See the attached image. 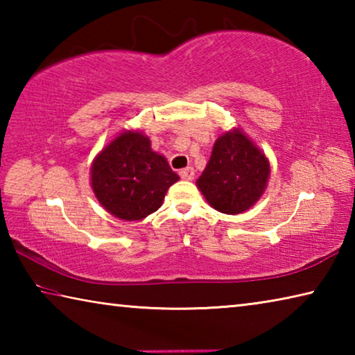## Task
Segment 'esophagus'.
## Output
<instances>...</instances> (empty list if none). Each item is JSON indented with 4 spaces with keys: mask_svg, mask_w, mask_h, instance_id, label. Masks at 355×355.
<instances>
[{
    "mask_svg": "<svg viewBox=\"0 0 355 355\" xmlns=\"http://www.w3.org/2000/svg\"><path fill=\"white\" fill-rule=\"evenodd\" d=\"M180 177H182L183 180H194V169L192 167H186V169H182L180 171Z\"/></svg>",
    "mask_w": 355,
    "mask_h": 355,
    "instance_id": "1",
    "label": "esophagus"
}]
</instances>
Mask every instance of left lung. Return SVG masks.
Here are the masks:
<instances>
[{
  "mask_svg": "<svg viewBox=\"0 0 355 355\" xmlns=\"http://www.w3.org/2000/svg\"><path fill=\"white\" fill-rule=\"evenodd\" d=\"M271 166L241 130L227 131L214 142L211 158L197 188L214 209L239 214L255 205L266 189Z\"/></svg>",
  "mask_w": 355,
  "mask_h": 355,
  "instance_id": "1",
  "label": "left lung"
}]
</instances>
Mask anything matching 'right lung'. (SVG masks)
<instances>
[{
  "label": "right lung",
  "instance_id": "add662e5",
  "mask_svg": "<svg viewBox=\"0 0 355 355\" xmlns=\"http://www.w3.org/2000/svg\"><path fill=\"white\" fill-rule=\"evenodd\" d=\"M163 155L153 152L139 131H125L94 159L91 184L106 211L123 220H141L163 205L178 182Z\"/></svg>",
  "mask_w": 355,
  "mask_h": 355
}]
</instances>
